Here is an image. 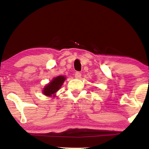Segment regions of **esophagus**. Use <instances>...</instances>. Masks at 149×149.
Listing matches in <instances>:
<instances>
[{"instance_id": "34e87169", "label": "esophagus", "mask_w": 149, "mask_h": 149, "mask_svg": "<svg viewBox=\"0 0 149 149\" xmlns=\"http://www.w3.org/2000/svg\"><path fill=\"white\" fill-rule=\"evenodd\" d=\"M75 78L76 79H80L81 78V73L80 72H76L75 73Z\"/></svg>"}]
</instances>
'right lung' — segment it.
Here are the masks:
<instances>
[{
    "instance_id": "add662e5",
    "label": "right lung",
    "mask_w": 149,
    "mask_h": 149,
    "mask_svg": "<svg viewBox=\"0 0 149 149\" xmlns=\"http://www.w3.org/2000/svg\"><path fill=\"white\" fill-rule=\"evenodd\" d=\"M65 80H66V77L64 76H59L54 78L43 88V94L49 97H56V93L61 88Z\"/></svg>"
}]
</instances>
